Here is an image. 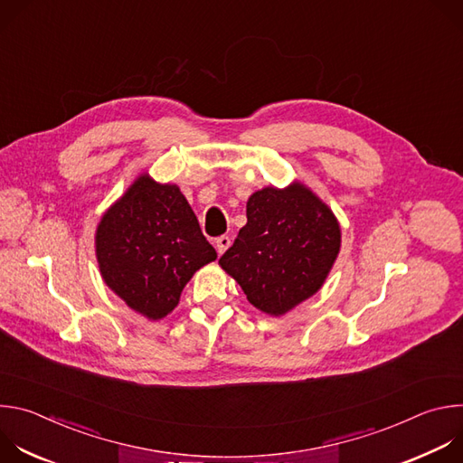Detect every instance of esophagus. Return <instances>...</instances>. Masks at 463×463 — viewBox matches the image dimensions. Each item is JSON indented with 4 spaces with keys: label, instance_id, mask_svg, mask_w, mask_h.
I'll list each match as a JSON object with an SVG mask.
<instances>
[{
    "label": "esophagus",
    "instance_id": "1",
    "mask_svg": "<svg viewBox=\"0 0 463 463\" xmlns=\"http://www.w3.org/2000/svg\"><path fill=\"white\" fill-rule=\"evenodd\" d=\"M229 245H231V238L229 236H218L216 238V249H218V252L220 254H223L227 249H229Z\"/></svg>",
    "mask_w": 463,
    "mask_h": 463
}]
</instances>
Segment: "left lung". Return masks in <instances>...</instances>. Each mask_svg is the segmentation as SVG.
I'll return each mask as SVG.
<instances>
[{
	"label": "left lung",
	"mask_w": 463,
	"mask_h": 463,
	"mask_svg": "<svg viewBox=\"0 0 463 463\" xmlns=\"http://www.w3.org/2000/svg\"><path fill=\"white\" fill-rule=\"evenodd\" d=\"M339 247V223L313 192L268 186L249 197L247 223L220 266L254 307L284 315L320 289Z\"/></svg>",
	"instance_id": "1"
}]
</instances>
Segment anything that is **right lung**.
I'll list each match as a JSON object with an SVG mask.
<instances>
[{
    "mask_svg": "<svg viewBox=\"0 0 463 463\" xmlns=\"http://www.w3.org/2000/svg\"><path fill=\"white\" fill-rule=\"evenodd\" d=\"M95 240L104 282L152 320L168 315L192 275L218 256L179 188L148 175L102 216Z\"/></svg>",
    "mask_w": 463,
    "mask_h": 463,
    "instance_id": "1",
    "label": "right lung"
}]
</instances>
